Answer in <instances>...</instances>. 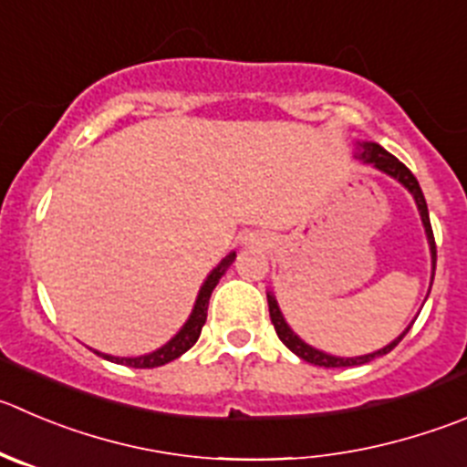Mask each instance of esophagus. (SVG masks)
<instances>
[{"mask_svg": "<svg viewBox=\"0 0 467 467\" xmlns=\"http://www.w3.org/2000/svg\"><path fill=\"white\" fill-rule=\"evenodd\" d=\"M243 243H245V245H259L261 238H259V234H247V236L243 238Z\"/></svg>", "mask_w": 467, "mask_h": 467, "instance_id": "1", "label": "esophagus"}]
</instances>
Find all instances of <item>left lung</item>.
Returning a JSON list of instances; mask_svg holds the SVG:
<instances>
[{
	"mask_svg": "<svg viewBox=\"0 0 467 467\" xmlns=\"http://www.w3.org/2000/svg\"><path fill=\"white\" fill-rule=\"evenodd\" d=\"M355 158L362 160L364 164H371L374 170L383 171V174H388L389 179H394L397 183H401L403 188L408 190V192L412 194V199H415V206L417 211H420V217H421V224H424V234H426V243H429V252H431V284H433V275H436V241H433V231H431V220H429V208H426V199H424V192H421L420 183H417V179L412 176V171L408 170L406 164L399 162L397 158H394L392 153H388V150L383 149L380 144H376V141H358V149H355ZM429 297V296H426ZM268 309H270V321H273L275 330H277V337L284 341V346H286L288 350H293V353L297 355V358H303L305 362L309 364H317V367H358V364H364V362H371L374 358H380V355L389 353V350L394 348V346L399 344V341L406 337V332L410 330V326L415 323V318H412L410 326L406 327V330L401 332V335L397 337V339L389 341L388 346H383V348L374 350V353H367V355H353V358H341V355H332V353H326V350H318L314 348V346H309L307 341L300 339V337L293 332V327L288 326L286 318H284L282 309H279V303L277 297H275L273 291H268Z\"/></svg>",
	"mask_w": 467,
	"mask_h": 467,
	"instance_id": "left-lung-1",
	"label": "left lung"
}]
</instances>
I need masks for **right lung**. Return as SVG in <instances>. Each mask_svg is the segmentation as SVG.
I'll use <instances>...</instances> for the list:
<instances>
[{
  "label": "right lung",
  "mask_w": 467,
  "mask_h": 467,
  "mask_svg": "<svg viewBox=\"0 0 467 467\" xmlns=\"http://www.w3.org/2000/svg\"><path fill=\"white\" fill-rule=\"evenodd\" d=\"M234 259H236V252H229V254H226L224 259H222L220 264H217L215 268L211 270V273H208V277L203 279L202 288H199L197 300H194V307H192V312H190L188 321L183 323V327H181V330L176 332V335L171 337L167 344H162L160 348L150 350V353H146V355H137V358H117V355L100 353V350H93V353L103 355V358L109 359V362L135 367V369H153V367H162V364H167V362H171V359L181 358L185 350H190L194 344H197L199 335H202L203 323H206L208 300H211L213 288L217 286V282L222 279V275L229 270V265L234 264Z\"/></svg>",
  "instance_id": "obj_1"
}]
</instances>
